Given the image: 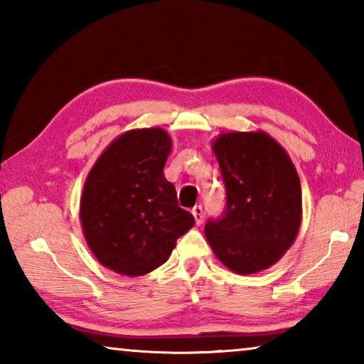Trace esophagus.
I'll list each match as a JSON object with an SVG mask.
<instances>
[{
    "label": "esophagus",
    "instance_id": "1",
    "mask_svg": "<svg viewBox=\"0 0 364 364\" xmlns=\"http://www.w3.org/2000/svg\"><path fill=\"white\" fill-rule=\"evenodd\" d=\"M193 217L196 220V225H200L202 220H204V210H202L200 205H196L193 208Z\"/></svg>",
    "mask_w": 364,
    "mask_h": 364
}]
</instances>
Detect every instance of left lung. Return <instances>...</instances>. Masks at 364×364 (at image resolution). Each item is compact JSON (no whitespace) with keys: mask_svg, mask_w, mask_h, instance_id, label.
Returning <instances> with one entry per match:
<instances>
[{"mask_svg":"<svg viewBox=\"0 0 364 364\" xmlns=\"http://www.w3.org/2000/svg\"><path fill=\"white\" fill-rule=\"evenodd\" d=\"M226 188L225 212L205 237L237 274L267 269L286 254L301 221V188L287 152L263 132L223 133L213 141Z\"/></svg>","mask_w":364,"mask_h":364,"instance_id":"1","label":"left lung"}]
</instances>
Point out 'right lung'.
Listing matches in <instances>:
<instances>
[{
    "mask_svg": "<svg viewBox=\"0 0 364 364\" xmlns=\"http://www.w3.org/2000/svg\"><path fill=\"white\" fill-rule=\"evenodd\" d=\"M170 151L162 128L130 130L109 144L86 178L80 200L85 239L97 262L115 273H151L194 226L164 176Z\"/></svg>",
    "mask_w": 364,
    "mask_h": 364,
    "instance_id": "1",
    "label": "right lung"
}]
</instances>
